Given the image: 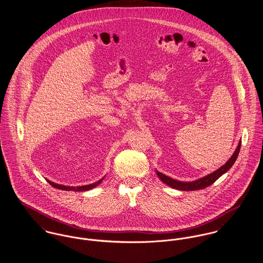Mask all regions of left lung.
<instances>
[{
	"label": "left lung",
	"instance_id": "left-lung-1",
	"mask_svg": "<svg viewBox=\"0 0 263 263\" xmlns=\"http://www.w3.org/2000/svg\"><path fill=\"white\" fill-rule=\"evenodd\" d=\"M240 146H241V142H239L238 146L237 148L235 149L234 154L232 155V157L227 161V163L225 165H223L222 167H219L217 171L213 172L212 174L202 178V179H199L197 181H194L191 183H184V182H179V181H176L174 179H171L167 177L166 175L160 173V172H157L159 178L165 183L167 184V186L174 188V189H177V190H182V191H194V190H200V189H205L209 186H211L215 181H217L223 174H225L230 167L233 166V164L235 163L237 157H238L239 152H240Z\"/></svg>",
	"mask_w": 263,
	"mask_h": 263
}]
</instances>
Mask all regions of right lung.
<instances>
[{"label":"right lung","instance_id":"1","mask_svg":"<svg viewBox=\"0 0 263 263\" xmlns=\"http://www.w3.org/2000/svg\"><path fill=\"white\" fill-rule=\"evenodd\" d=\"M101 182V180L100 181H98V182H96V183H93V184H90V185H86V186H80V187H66V186H63V185H58V184H55V183H53V182H50V181H48V183L52 186V187H54V188H57V189H61V190H66V191H87V190H90V189H92V188H95L96 187L99 183Z\"/></svg>","mask_w":263,"mask_h":263}]
</instances>
